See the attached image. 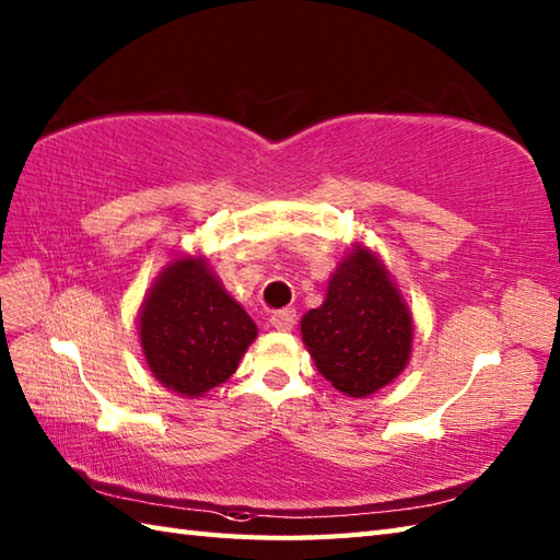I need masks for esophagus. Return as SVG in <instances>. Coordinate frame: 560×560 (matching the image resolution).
Here are the masks:
<instances>
[{"instance_id": "1", "label": "esophagus", "mask_w": 560, "mask_h": 560, "mask_svg": "<svg viewBox=\"0 0 560 560\" xmlns=\"http://www.w3.org/2000/svg\"><path fill=\"white\" fill-rule=\"evenodd\" d=\"M269 325H271L273 329L291 331V329H293V325H295V311H293V307H283V311L271 313V317H269Z\"/></svg>"}]
</instances>
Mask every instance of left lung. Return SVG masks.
Returning a JSON list of instances; mask_svg holds the SVG:
<instances>
[{
	"instance_id": "left-lung-1",
	"label": "left lung",
	"mask_w": 560,
	"mask_h": 560,
	"mask_svg": "<svg viewBox=\"0 0 560 560\" xmlns=\"http://www.w3.org/2000/svg\"><path fill=\"white\" fill-rule=\"evenodd\" d=\"M315 368L341 395L363 399L404 373L413 349V317L385 261L363 243L329 277L319 307L301 317Z\"/></svg>"
}]
</instances>
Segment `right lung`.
I'll return each instance as SVG.
<instances>
[{"label": "right lung", "mask_w": 560, "mask_h": 560, "mask_svg": "<svg viewBox=\"0 0 560 560\" xmlns=\"http://www.w3.org/2000/svg\"><path fill=\"white\" fill-rule=\"evenodd\" d=\"M137 335L151 375L197 399L223 385L257 337L245 307L223 289L205 255H175L139 307Z\"/></svg>", "instance_id": "right-lung-1"}]
</instances>
